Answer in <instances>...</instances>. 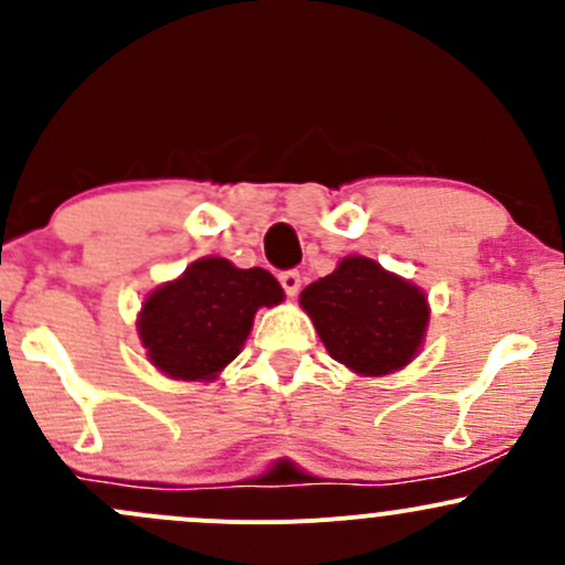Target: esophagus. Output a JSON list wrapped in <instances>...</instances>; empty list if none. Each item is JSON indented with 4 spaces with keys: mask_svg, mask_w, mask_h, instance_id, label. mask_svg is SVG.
I'll list each match as a JSON object with an SVG mask.
<instances>
[{
    "mask_svg": "<svg viewBox=\"0 0 565 565\" xmlns=\"http://www.w3.org/2000/svg\"><path fill=\"white\" fill-rule=\"evenodd\" d=\"M278 281H281L284 292H287V298H295L300 289V273L298 270H284L278 273Z\"/></svg>",
    "mask_w": 565,
    "mask_h": 565,
    "instance_id": "esophagus-1",
    "label": "esophagus"
}]
</instances>
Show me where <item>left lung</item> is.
<instances>
[{
	"mask_svg": "<svg viewBox=\"0 0 565 565\" xmlns=\"http://www.w3.org/2000/svg\"><path fill=\"white\" fill-rule=\"evenodd\" d=\"M330 358L380 377L407 366L429 322L424 292L366 256H347L300 292Z\"/></svg>",
	"mask_w": 565,
	"mask_h": 565,
	"instance_id": "1",
	"label": "left lung"
}]
</instances>
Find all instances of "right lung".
Here are the masks:
<instances>
[{
	"label": "right lung",
	"mask_w": 565,
	"mask_h": 565,
	"mask_svg": "<svg viewBox=\"0 0 565 565\" xmlns=\"http://www.w3.org/2000/svg\"><path fill=\"white\" fill-rule=\"evenodd\" d=\"M281 300V284L262 267L241 270L221 256H207L145 300L141 344L169 377L213 380L237 358L256 309Z\"/></svg>",
	"instance_id": "1"
}]
</instances>
